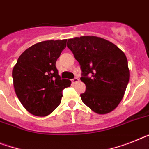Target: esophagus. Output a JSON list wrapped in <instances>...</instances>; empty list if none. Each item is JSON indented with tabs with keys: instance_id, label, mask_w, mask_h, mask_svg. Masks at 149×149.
Returning a JSON list of instances; mask_svg holds the SVG:
<instances>
[{
	"instance_id": "34e87169",
	"label": "esophagus",
	"mask_w": 149,
	"mask_h": 149,
	"mask_svg": "<svg viewBox=\"0 0 149 149\" xmlns=\"http://www.w3.org/2000/svg\"><path fill=\"white\" fill-rule=\"evenodd\" d=\"M79 81V80H78V78H77V77H74V78H73V79L72 80V82L73 84H76L77 81Z\"/></svg>"
}]
</instances>
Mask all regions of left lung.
I'll return each mask as SVG.
<instances>
[{
	"label": "left lung",
	"instance_id": "left-lung-1",
	"mask_svg": "<svg viewBox=\"0 0 149 149\" xmlns=\"http://www.w3.org/2000/svg\"><path fill=\"white\" fill-rule=\"evenodd\" d=\"M81 69L86 91L81 94L85 105L98 114L108 113L119 105L130 80L126 55L111 42L97 36L68 40Z\"/></svg>",
	"mask_w": 149,
	"mask_h": 149
}]
</instances>
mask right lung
<instances>
[{
  "mask_svg": "<svg viewBox=\"0 0 149 149\" xmlns=\"http://www.w3.org/2000/svg\"><path fill=\"white\" fill-rule=\"evenodd\" d=\"M67 39L48 40L32 45L20 55L12 77L16 94L33 115L45 116L61 103L62 91L71 85L61 79L56 61L66 47Z\"/></svg>",
  "mask_w": 149,
  "mask_h": 149,
  "instance_id": "right-lung-1",
  "label": "right lung"
}]
</instances>
